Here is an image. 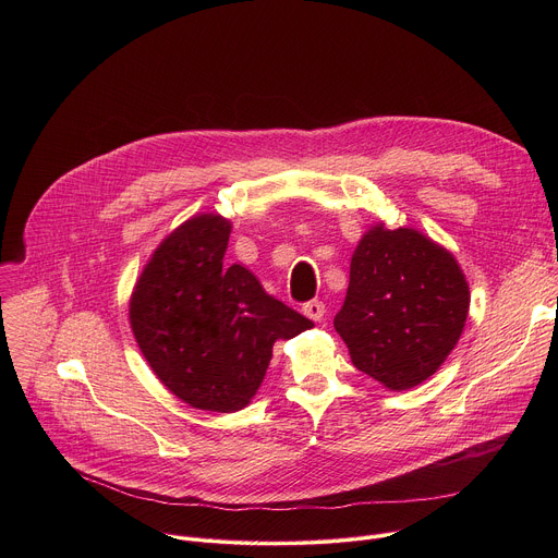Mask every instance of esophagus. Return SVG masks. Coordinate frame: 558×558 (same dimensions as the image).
Segmentation results:
<instances>
[{"instance_id": "obj_1", "label": "esophagus", "mask_w": 558, "mask_h": 558, "mask_svg": "<svg viewBox=\"0 0 558 558\" xmlns=\"http://www.w3.org/2000/svg\"><path fill=\"white\" fill-rule=\"evenodd\" d=\"M302 313H304L306 317H311L313 323H320L323 317H325V313H327V306H325L320 300H311V302H306V304L302 306Z\"/></svg>"}]
</instances>
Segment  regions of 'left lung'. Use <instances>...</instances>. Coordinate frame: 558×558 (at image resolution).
<instances>
[{"instance_id":"8db88e82","label":"left lung","mask_w":558,"mask_h":558,"mask_svg":"<svg viewBox=\"0 0 558 558\" xmlns=\"http://www.w3.org/2000/svg\"><path fill=\"white\" fill-rule=\"evenodd\" d=\"M470 287L457 258L430 235L371 225L351 258L333 327L355 368L388 390L420 386L457 347Z\"/></svg>"}]
</instances>
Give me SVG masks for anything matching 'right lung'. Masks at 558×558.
Masks as SVG:
<instances>
[{
    "mask_svg": "<svg viewBox=\"0 0 558 558\" xmlns=\"http://www.w3.org/2000/svg\"><path fill=\"white\" fill-rule=\"evenodd\" d=\"M231 220L196 214L154 250L130 327L154 375L198 411L235 413L258 392L274 344L313 327L243 265L225 267Z\"/></svg>",
    "mask_w": 558,
    "mask_h": 558,
    "instance_id": "obj_1",
    "label": "right lung"
}]
</instances>
